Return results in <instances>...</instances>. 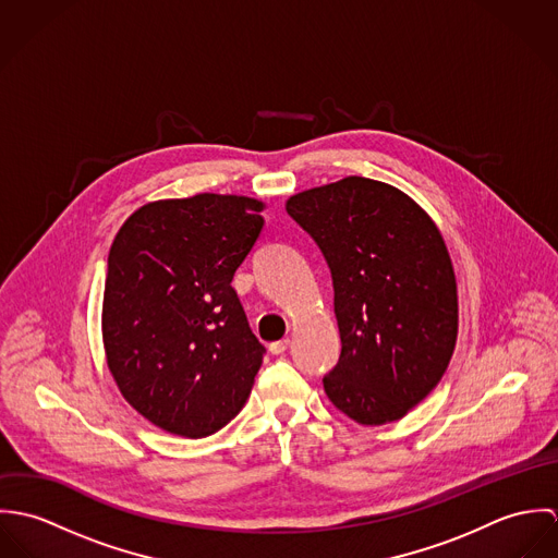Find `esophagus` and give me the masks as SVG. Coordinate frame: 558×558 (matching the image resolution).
<instances>
[{
  "label": "esophagus",
  "instance_id": "34e87169",
  "mask_svg": "<svg viewBox=\"0 0 558 558\" xmlns=\"http://www.w3.org/2000/svg\"><path fill=\"white\" fill-rule=\"evenodd\" d=\"M290 348V339H281V341H272L270 343V352L272 354H283Z\"/></svg>",
  "mask_w": 558,
  "mask_h": 558
}]
</instances>
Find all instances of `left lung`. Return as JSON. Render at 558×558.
Returning a JSON list of instances; mask_svg holds the SVG:
<instances>
[{
	"instance_id": "1",
	"label": "left lung",
	"mask_w": 558,
	"mask_h": 558,
	"mask_svg": "<svg viewBox=\"0 0 558 558\" xmlns=\"http://www.w3.org/2000/svg\"><path fill=\"white\" fill-rule=\"evenodd\" d=\"M330 268L341 337L328 399L363 425L401 418L440 383L458 339V286L434 221L405 193L350 175L288 199Z\"/></svg>"
}]
</instances>
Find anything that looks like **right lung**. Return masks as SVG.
Segmentation results:
<instances>
[{
	"label": "right lung",
	"mask_w": 558,
	"mask_h": 558,
	"mask_svg": "<svg viewBox=\"0 0 558 558\" xmlns=\"http://www.w3.org/2000/svg\"><path fill=\"white\" fill-rule=\"evenodd\" d=\"M262 202L202 193L142 206L107 257L102 341L126 401L157 427L204 438L251 393L266 348L234 272L264 228Z\"/></svg>",
	"instance_id": "right-lung-1"
}]
</instances>
